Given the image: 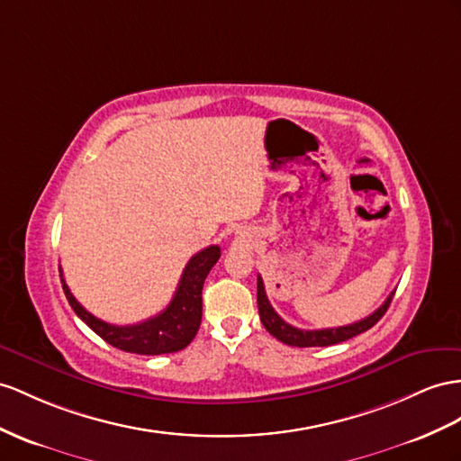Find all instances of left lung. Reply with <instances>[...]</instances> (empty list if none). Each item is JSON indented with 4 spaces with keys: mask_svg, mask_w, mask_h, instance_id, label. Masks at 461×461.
Returning a JSON list of instances; mask_svg holds the SVG:
<instances>
[{
    "mask_svg": "<svg viewBox=\"0 0 461 461\" xmlns=\"http://www.w3.org/2000/svg\"><path fill=\"white\" fill-rule=\"evenodd\" d=\"M393 294L395 292L389 294L387 300L372 315L364 317V320H360L357 323L343 325V327H333V329H315V331H305V329L292 327L290 323H286L285 320H282V317L273 310V305H270V302L267 298L263 278L261 276L257 278L258 315H261V321H263L265 329H267L270 335L276 337L280 343L290 345V347H300V348L337 345V343H343V340H348V339L357 337V335H360L364 331H368L370 327H374L377 321L382 320L384 313L389 308V303H392Z\"/></svg>",
    "mask_w": 461,
    "mask_h": 461,
    "instance_id": "1",
    "label": "left lung"
}]
</instances>
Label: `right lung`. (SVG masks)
I'll return each instance as SVG.
<instances>
[{"mask_svg":"<svg viewBox=\"0 0 461 461\" xmlns=\"http://www.w3.org/2000/svg\"><path fill=\"white\" fill-rule=\"evenodd\" d=\"M220 258V247L210 245L206 249L196 253L186 263L179 286L175 290L171 303L161 313L149 317V320L134 325H113L101 321L99 317L89 313L81 305L74 294L69 292L62 268V288L72 310L81 321L87 323L103 340L124 352L134 354H169L183 350L194 339L200 320H203V286L210 273V268Z\"/></svg>","mask_w":461,"mask_h":461,"instance_id":"1","label":"right lung"}]
</instances>
